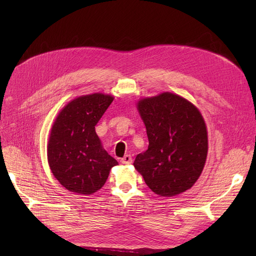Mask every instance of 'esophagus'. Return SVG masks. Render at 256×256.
<instances>
[{
  "mask_svg": "<svg viewBox=\"0 0 256 256\" xmlns=\"http://www.w3.org/2000/svg\"><path fill=\"white\" fill-rule=\"evenodd\" d=\"M121 163L122 164H132V158L130 154H126L122 158H121Z\"/></svg>",
  "mask_w": 256,
  "mask_h": 256,
  "instance_id": "obj_1",
  "label": "esophagus"
}]
</instances>
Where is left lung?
Wrapping results in <instances>:
<instances>
[{
	"mask_svg": "<svg viewBox=\"0 0 256 256\" xmlns=\"http://www.w3.org/2000/svg\"><path fill=\"white\" fill-rule=\"evenodd\" d=\"M138 110L150 145L136 156L134 166L145 184L156 194L167 197L190 189L208 156V132L200 112L169 92L140 100Z\"/></svg>",
	"mask_w": 256,
	"mask_h": 256,
	"instance_id": "left-lung-1",
	"label": "left lung"
}]
</instances>
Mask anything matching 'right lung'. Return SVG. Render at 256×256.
Instances as JSON below:
<instances>
[{"instance_id":"1","label":"right lung","mask_w":256,"mask_h":256,"mask_svg":"<svg viewBox=\"0 0 256 256\" xmlns=\"http://www.w3.org/2000/svg\"><path fill=\"white\" fill-rule=\"evenodd\" d=\"M113 102L102 93L80 96L66 104L50 132L48 160L67 190L91 195L104 184L117 160L102 148L96 126Z\"/></svg>"}]
</instances>
